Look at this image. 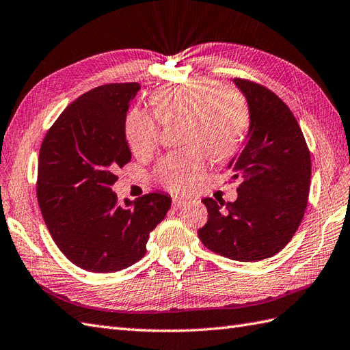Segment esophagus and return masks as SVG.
<instances>
[{"label": "esophagus", "instance_id": "esophagus-1", "mask_svg": "<svg viewBox=\"0 0 350 350\" xmlns=\"http://www.w3.org/2000/svg\"><path fill=\"white\" fill-rule=\"evenodd\" d=\"M185 204H186V200L178 198V197H173V207L174 208H178V207H182Z\"/></svg>", "mask_w": 350, "mask_h": 350}]
</instances>
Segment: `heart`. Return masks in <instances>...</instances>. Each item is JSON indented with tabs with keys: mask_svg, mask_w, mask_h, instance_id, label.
<instances>
[{
	"mask_svg": "<svg viewBox=\"0 0 350 350\" xmlns=\"http://www.w3.org/2000/svg\"><path fill=\"white\" fill-rule=\"evenodd\" d=\"M152 105L155 117L146 110L126 116V142L134 155L148 157L158 148L161 125L180 120V142L188 146L168 153L153 170V178L173 192L193 188L207 172L208 155L215 161L234 157L249 124L245 95L208 77L162 86L152 95Z\"/></svg>",
	"mask_w": 350,
	"mask_h": 350,
	"instance_id": "obj_1",
	"label": "heart"
}]
</instances>
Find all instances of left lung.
I'll return each instance as SVG.
<instances>
[{
  "instance_id": "obj_1",
  "label": "left lung",
  "mask_w": 350,
  "mask_h": 350,
  "mask_svg": "<svg viewBox=\"0 0 350 350\" xmlns=\"http://www.w3.org/2000/svg\"><path fill=\"white\" fill-rule=\"evenodd\" d=\"M249 137L230 162L239 178L234 202L204 198L207 224L198 237L207 249L235 261H261L285 247L301 224L312 177L310 150L295 116L270 89L247 79Z\"/></svg>"
}]
</instances>
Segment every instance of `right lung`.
Masks as SVG:
<instances>
[{
	"instance_id": "right-lung-1",
	"label": "right lung",
	"mask_w": 350,
	"mask_h": 350,
	"mask_svg": "<svg viewBox=\"0 0 350 350\" xmlns=\"http://www.w3.org/2000/svg\"><path fill=\"white\" fill-rule=\"evenodd\" d=\"M138 89L135 82L91 89L61 113L40 148L37 200L46 226L86 271L113 273L140 261L172 206L162 192L120 206L111 191L116 170L131 161L125 119Z\"/></svg>"
}]
</instances>
